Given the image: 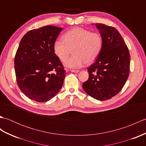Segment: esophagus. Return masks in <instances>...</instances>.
Instances as JSON below:
<instances>
[{
	"instance_id": "34e87169",
	"label": "esophagus",
	"mask_w": 146,
	"mask_h": 146,
	"mask_svg": "<svg viewBox=\"0 0 146 146\" xmlns=\"http://www.w3.org/2000/svg\"><path fill=\"white\" fill-rule=\"evenodd\" d=\"M71 71L73 73H78L80 71L78 70H71Z\"/></svg>"
}]
</instances>
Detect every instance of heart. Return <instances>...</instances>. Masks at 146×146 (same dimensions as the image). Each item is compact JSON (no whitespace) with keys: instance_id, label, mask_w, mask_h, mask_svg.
Instances as JSON below:
<instances>
[{"instance_id":"1","label":"heart","mask_w":146,"mask_h":146,"mask_svg":"<svg viewBox=\"0 0 146 146\" xmlns=\"http://www.w3.org/2000/svg\"><path fill=\"white\" fill-rule=\"evenodd\" d=\"M63 39L55 40L52 49L62 62L67 59L72 50L74 55L64 63L66 68H78L85 63H94L103 48V38L100 33L81 27H74L68 31L63 35Z\"/></svg>"}]
</instances>
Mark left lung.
Masks as SVG:
<instances>
[{
  "label": "left lung",
  "instance_id": "obj_1",
  "mask_svg": "<svg viewBox=\"0 0 146 146\" xmlns=\"http://www.w3.org/2000/svg\"><path fill=\"white\" fill-rule=\"evenodd\" d=\"M103 38V48L95 63L88 68L89 78L82 87L90 97L107 100L122 89L130 71L129 49L113 27L96 23Z\"/></svg>",
  "mask_w": 146,
  "mask_h": 146
}]
</instances>
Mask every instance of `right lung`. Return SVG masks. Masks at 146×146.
I'll return each instance as SVG.
<instances>
[{"label":"right lung","mask_w":146,"mask_h":146,"mask_svg":"<svg viewBox=\"0 0 146 146\" xmlns=\"http://www.w3.org/2000/svg\"><path fill=\"white\" fill-rule=\"evenodd\" d=\"M63 29L46 26L27 32L21 39L14 59L19 88L31 100L46 102L63 86L66 71L52 45Z\"/></svg>","instance_id":"add662e5"}]
</instances>
